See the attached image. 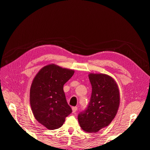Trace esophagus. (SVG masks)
I'll list each match as a JSON object with an SVG mask.
<instances>
[{
    "label": "esophagus",
    "mask_w": 150,
    "mask_h": 150,
    "mask_svg": "<svg viewBox=\"0 0 150 150\" xmlns=\"http://www.w3.org/2000/svg\"><path fill=\"white\" fill-rule=\"evenodd\" d=\"M72 112L74 113L75 112H76L77 110H78V108H77V107H72Z\"/></svg>",
    "instance_id": "34e87169"
}]
</instances>
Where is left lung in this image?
<instances>
[{"label": "left lung", "instance_id": "obj_1", "mask_svg": "<svg viewBox=\"0 0 150 150\" xmlns=\"http://www.w3.org/2000/svg\"><path fill=\"white\" fill-rule=\"evenodd\" d=\"M92 93L88 108L78 115L81 128L86 132L96 133L110 125L118 110L120 96L115 80L105 74L90 73Z\"/></svg>", "mask_w": 150, "mask_h": 150}]
</instances>
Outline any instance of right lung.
Returning <instances> with one entry per match:
<instances>
[{
  "mask_svg": "<svg viewBox=\"0 0 150 150\" xmlns=\"http://www.w3.org/2000/svg\"><path fill=\"white\" fill-rule=\"evenodd\" d=\"M74 71L51 64L43 67L35 75L30 89V104L35 120L47 129L62 126L72 112L63 86Z\"/></svg>",
  "mask_w": 150,
  "mask_h": 150,
  "instance_id": "add662e5",
  "label": "right lung"
}]
</instances>
